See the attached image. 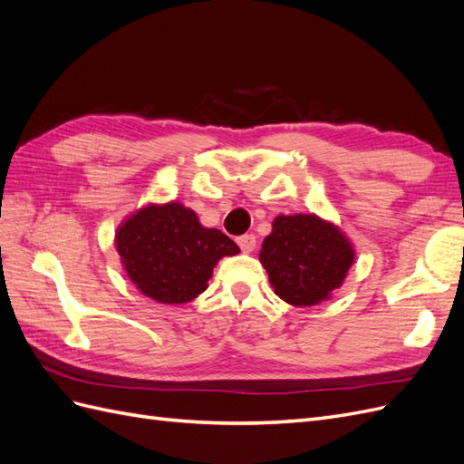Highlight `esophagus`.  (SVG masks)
<instances>
[{
  "label": "esophagus",
  "mask_w": 464,
  "mask_h": 464,
  "mask_svg": "<svg viewBox=\"0 0 464 464\" xmlns=\"http://www.w3.org/2000/svg\"><path fill=\"white\" fill-rule=\"evenodd\" d=\"M237 246H240V249L244 251V254H251V251L256 249V244H257V237L254 234H244L237 237Z\"/></svg>",
  "instance_id": "obj_1"
}]
</instances>
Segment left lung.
I'll return each instance as SVG.
<instances>
[{
  "label": "left lung",
  "instance_id": "8db88e82",
  "mask_svg": "<svg viewBox=\"0 0 464 464\" xmlns=\"http://www.w3.org/2000/svg\"><path fill=\"white\" fill-rule=\"evenodd\" d=\"M259 261L275 294L305 307L331 298L354 263L348 237L315 215H280L265 237Z\"/></svg>",
  "mask_w": 464,
  "mask_h": 464
}]
</instances>
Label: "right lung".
<instances>
[{"label":"right lung","instance_id":"add662e5","mask_svg":"<svg viewBox=\"0 0 464 464\" xmlns=\"http://www.w3.org/2000/svg\"><path fill=\"white\" fill-rule=\"evenodd\" d=\"M116 249L139 292L160 304L198 298L218 259L240 251L227 234L205 228L198 215L178 201L147 205L123 220Z\"/></svg>","mask_w":464,"mask_h":464}]
</instances>
